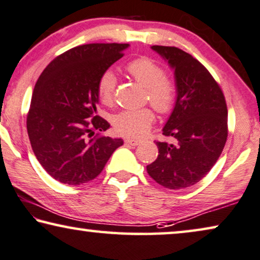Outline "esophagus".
Instances as JSON below:
<instances>
[{"instance_id":"esophagus-1","label":"esophagus","mask_w":260,"mask_h":260,"mask_svg":"<svg viewBox=\"0 0 260 260\" xmlns=\"http://www.w3.org/2000/svg\"><path fill=\"white\" fill-rule=\"evenodd\" d=\"M125 142L131 146H138L140 144V140H138V139H134V138H127L125 139Z\"/></svg>"}]
</instances>
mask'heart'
<instances>
[{
	"label": "heart",
	"mask_w": 260,
	"mask_h": 260,
	"mask_svg": "<svg viewBox=\"0 0 260 260\" xmlns=\"http://www.w3.org/2000/svg\"><path fill=\"white\" fill-rule=\"evenodd\" d=\"M126 72L135 81L146 88V100L149 101L160 114H167L173 109L177 100V86L165 75V69L149 57L134 58L126 64ZM116 88V76L112 71H105L96 83L101 102L111 104ZM154 113L151 108L126 109L114 115L112 122L114 129L122 135L141 137L151 128Z\"/></svg>",
	"instance_id": "1"
}]
</instances>
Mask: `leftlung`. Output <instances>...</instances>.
Returning <instances> with one entry per match:
<instances>
[{
  "label": "left lung",
  "mask_w": 260,
  "mask_h": 260,
  "mask_svg": "<svg viewBox=\"0 0 260 260\" xmlns=\"http://www.w3.org/2000/svg\"><path fill=\"white\" fill-rule=\"evenodd\" d=\"M174 69L177 101L162 134L159 154L147 173L159 185L181 189L196 185L214 166L228 139V107L222 90L197 58L177 47L152 46Z\"/></svg>",
  "instance_id": "8db88e82"
}]
</instances>
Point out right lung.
I'll use <instances>...</instances> for the list:
<instances>
[{"label": "right lung", "instance_id": "add662e5", "mask_svg": "<svg viewBox=\"0 0 260 260\" xmlns=\"http://www.w3.org/2000/svg\"><path fill=\"white\" fill-rule=\"evenodd\" d=\"M128 43H89L54 58L36 82L27 115L32 152L50 177L82 185L101 173L122 139L96 135L109 123L96 115L100 75Z\"/></svg>", "mask_w": 260, "mask_h": 260}]
</instances>
